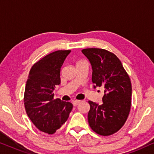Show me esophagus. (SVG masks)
<instances>
[{
    "mask_svg": "<svg viewBox=\"0 0 154 154\" xmlns=\"http://www.w3.org/2000/svg\"><path fill=\"white\" fill-rule=\"evenodd\" d=\"M80 102H81V101H79V100H75V101H73L72 104L74 106H77L79 103H80Z\"/></svg>",
    "mask_w": 154,
    "mask_h": 154,
    "instance_id": "1",
    "label": "esophagus"
}]
</instances>
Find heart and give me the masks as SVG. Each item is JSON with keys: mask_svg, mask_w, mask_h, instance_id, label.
<instances>
[{"mask_svg": "<svg viewBox=\"0 0 154 154\" xmlns=\"http://www.w3.org/2000/svg\"><path fill=\"white\" fill-rule=\"evenodd\" d=\"M82 62H85V61H84V60H80V61H79V62L77 63H82Z\"/></svg>", "mask_w": 154, "mask_h": 154, "instance_id": "1", "label": "heart"}]
</instances>
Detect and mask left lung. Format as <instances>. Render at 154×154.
Masks as SVG:
<instances>
[{
    "label": "left lung",
    "mask_w": 154,
    "mask_h": 154,
    "mask_svg": "<svg viewBox=\"0 0 154 154\" xmlns=\"http://www.w3.org/2000/svg\"><path fill=\"white\" fill-rule=\"evenodd\" d=\"M92 67L94 87H102L103 103L89 101L88 122L96 134L109 136L118 132L130 114L132 84L121 61L114 53L102 48L83 49Z\"/></svg>",
    "instance_id": "1"
}]
</instances>
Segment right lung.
Instances as JSON below:
<instances>
[{
    "mask_svg": "<svg viewBox=\"0 0 154 154\" xmlns=\"http://www.w3.org/2000/svg\"><path fill=\"white\" fill-rule=\"evenodd\" d=\"M70 50L56 51L34 63L26 81L24 95L26 112L42 132L53 134L68 118L73 105L53 98L60 84V67Z\"/></svg>",
    "mask_w": 154,
    "mask_h": 154,
    "instance_id": "right-lung-1",
    "label": "right lung"
}]
</instances>
